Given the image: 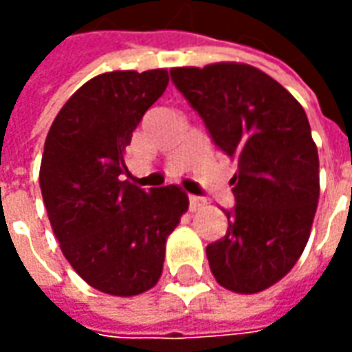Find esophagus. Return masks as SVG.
I'll return each instance as SVG.
<instances>
[{"label":"esophagus","mask_w":352,"mask_h":352,"mask_svg":"<svg viewBox=\"0 0 352 352\" xmlns=\"http://www.w3.org/2000/svg\"><path fill=\"white\" fill-rule=\"evenodd\" d=\"M188 201H190V211H198L207 204L206 198H201V196H190Z\"/></svg>","instance_id":"1"}]
</instances>
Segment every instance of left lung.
I'll use <instances>...</instances> for the list:
<instances>
[{"instance_id": "obj_1", "label": "left lung", "mask_w": 352, "mask_h": 352, "mask_svg": "<svg viewBox=\"0 0 352 352\" xmlns=\"http://www.w3.org/2000/svg\"><path fill=\"white\" fill-rule=\"evenodd\" d=\"M171 80L237 160L226 236L207 245L219 285L256 294L287 275L309 239L318 204V153L303 107L256 67L221 62L173 67Z\"/></svg>"}]
</instances>
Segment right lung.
Segmentation results:
<instances>
[{
	"label": "right lung",
	"mask_w": 352,
	"mask_h": 352,
	"mask_svg": "<svg viewBox=\"0 0 352 352\" xmlns=\"http://www.w3.org/2000/svg\"><path fill=\"white\" fill-rule=\"evenodd\" d=\"M169 82L166 69L101 73L50 126L39 184L60 249L88 285L138 296L162 275L166 241L188 209L179 186L143 190L120 175L124 151Z\"/></svg>",
	"instance_id": "add662e5"
}]
</instances>
